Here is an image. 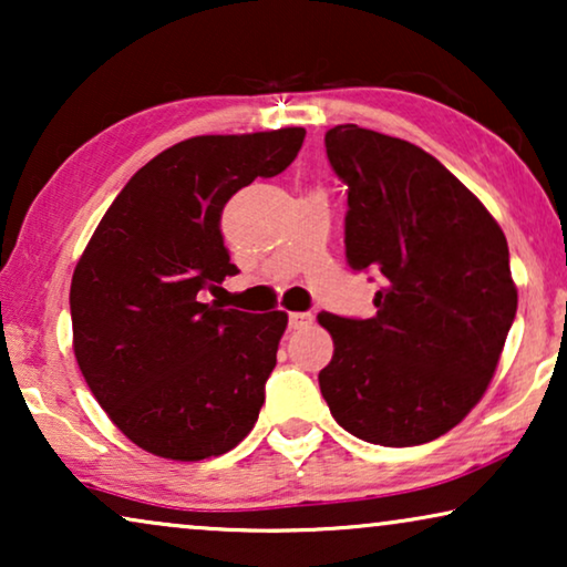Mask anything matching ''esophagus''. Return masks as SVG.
Segmentation results:
<instances>
[{
	"label": "esophagus",
	"mask_w": 567,
	"mask_h": 567,
	"mask_svg": "<svg viewBox=\"0 0 567 567\" xmlns=\"http://www.w3.org/2000/svg\"><path fill=\"white\" fill-rule=\"evenodd\" d=\"M315 322V317L309 315V312H291L289 315V328L291 330H305V328H309V324Z\"/></svg>",
	"instance_id": "1"
}]
</instances>
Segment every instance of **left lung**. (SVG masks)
<instances>
[{
  "label": "left lung",
  "instance_id": "1",
  "mask_svg": "<svg viewBox=\"0 0 567 567\" xmlns=\"http://www.w3.org/2000/svg\"><path fill=\"white\" fill-rule=\"evenodd\" d=\"M324 150L348 188V266L382 289L369 320L317 315L336 343L322 398L355 439L425 444L477 405L498 367L518 301L506 235L421 146L343 123Z\"/></svg>",
  "mask_w": 567,
  "mask_h": 567
}]
</instances>
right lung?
Segmentation results:
<instances>
[{"label": "right lung", "mask_w": 567, "mask_h": 567, "mask_svg": "<svg viewBox=\"0 0 567 567\" xmlns=\"http://www.w3.org/2000/svg\"><path fill=\"white\" fill-rule=\"evenodd\" d=\"M305 128L196 136L138 169L74 268V355L100 408L144 452L198 462L252 431L286 312L206 305L239 270L221 212L291 165Z\"/></svg>", "instance_id": "add662e5"}]
</instances>
